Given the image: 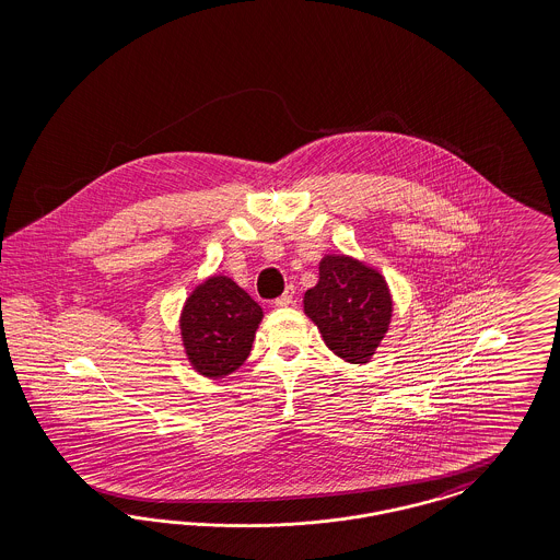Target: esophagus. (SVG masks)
<instances>
[{
  "label": "esophagus",
  "instance_id": "esophagus-1",
  "mask_svg": "<svg viewBox=\"0 0 560 560\" xmlns=\"http://www.w3.org/2000/svg\"><path fill=\"white\" fill-rule=\"evenodd\" d=\"M293 302H295V291H293V288H289L281 298L275 300V305H277V307H288V305L293 304Z\"/></svg>",
  "mask_w": 560,
  "mask_h": 560
}]
</instances>
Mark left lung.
<instances>
[{"instance_id":"left-lung-1","label":"left lung","mask_w":560,"mask_h":560,"mask_svg":"<svg viewBox=\"0 0 560 560\" xmlns=\"http://www.w3.org/2000/svg\"><path fill=\"white\" fill-rule=\"evenodd\" d=\"M320 279L304 295V312L326 347L349 363H368L392 320V295L384 275L347 255H326Z\"/></svg>"}]
</instances>
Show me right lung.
<instances>
[{
    "label": "right lung",
    "mask_w": 560,
    "mask_h": 560,
    "mask_svg": "<svg viewBox=\"0 0 560 560\" xmlns=\"http://www.w3.org/2000/svg\"><path fill=\"white\" fill-rule=\"evenodd\" d=\"M262 307L230 277L213 275L187 298L180 335L192 370L220 380L246 361Z\"/></svg>",
    "instance_id": "1"
}]
</instances>
